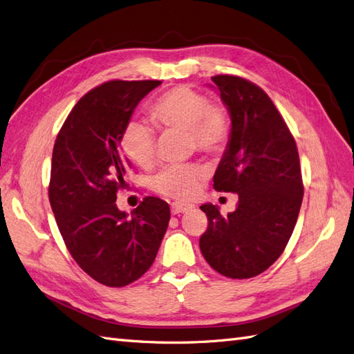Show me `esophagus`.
Segmentation results:
<instances>
[{"label": "esophagus", "instance_id": "esophagus-1", "mask_svg": "<svg viewBox=\"0 0 354 354\" xmlns=\"http://www.w3.org/2000/svg\"><path fill=\"white\" fill-rule=\"evenodd\" d=\"M171 207V214L176 215V214H183V212H187L188 209H192V206L187 205V203H180V202H174L170 205Z\"/></svg>", "mask_w": 354, "mask_h": 354}]
</instances>
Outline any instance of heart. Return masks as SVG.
<instances>
[{
	"instance_id": "obj_1",
	"label": "heart",
	"mask_w": 354,
	"mask_h": 354,
	"mask_svg": "<svg viewBox=\"0 0 354 354\" xmlns=\"http://www.w3.org/2000/svg\"><path fill=\"white\" fill-rule=\"evenodd\" d=\"M151 118L165 130H187L189 149L203 153H218L230 138V116L220 103L209 102L202 91L179 85L162 93L149 107ZM121 147L133 162L140 167L152 166L156 160L157 133L143 118H131L121 134ZM206 170L196 162L174 165L152 178L156 193L176 201L196 196Z\"/></svg>"
}]
</instances>
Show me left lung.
Instances as JSON below:
<instances>
[{
  "instance_id": "1",
  "label": "left lung",
  "mask_w": 354,
  "mask_h": 354,
  "mask_svg": "<svg viewBox=\"0 0 354 354\" xmlns=\"http://www.w3.org/2000/svg\"><path fill=\"white\" fill-rule=\"evenodd\" d=\"M212 80L232 118L214 188L238 193L239 202L225 216L215 205L201 206L207 229L198 245L218 274L245 279L274 265L292 236L304 197L301 165L295 138L263 89L232 75Z\"/></svg>"
}]
</instances>
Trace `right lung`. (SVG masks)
Segmentation results:
<instances>
[{
    "mask_svg": "<svg viewBox=\"0 0 354 354\" xmlns=\"http://www.w3.org/2000/svg\"><path fill=\"white\" fill-rule=\"evenodd\" d=\"M160 80H109L79 100L53 145L49 202L71 257L107 287L139 279L156 260L170 220L158 197L125 214L116 193L131 165L121 134L136 106Z\"/></svg>",
    "mask_w": 354,
    "mask_h": 354,
    "instance_id": "obj_1",
    "label": "right lung"
}]
</instances>
